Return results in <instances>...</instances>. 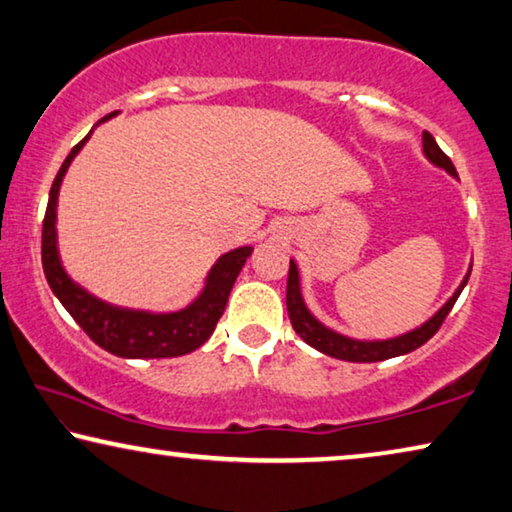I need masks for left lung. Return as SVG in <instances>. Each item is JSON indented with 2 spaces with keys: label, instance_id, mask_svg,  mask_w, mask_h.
Instances as JSON below:
<instances>
[{
  "label": "left lung",
  "instance_id": "8db88e82",
  "mask_svg": "<svg viewBox=\"0 0 512 512\" xmlns=\"http://www.w3.org/2000/svg\"><path fill=\"white\" fill-rule=\"evenodd\" d=\"M422 152H425V157L432 161L434 166L446 168L450 175L457 177L453 161L443 154V150L436 145V140L429 131L422 133ZM469 274H471V270L466 272L462 284H459L457 291L450 295L446 305L436 311L429 321L422 323L420 328L404 332V335H399V337L372 339V342H367V339H353V337L339 335V332L330 330L328 325H323L314 314H311L305 305V300H302L298 265H295V261L291 258V268H288V284H286V309H288V318H291V323H293V330L298 332V335L305 339L309 346H314L316 351L330 355V358L346 360V362H381V360L397 358V355H406V353L416 351V348L425 344L427 339H432L436 335V330L441 328V323L446 321V316L450 314V309H453V305L457 302L459 293L464 291L466 281H469Z\"/></svg>",
  "mask_w": 512,
  "mask_h": 512
}]
</instances>
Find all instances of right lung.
<instances>
[{
	"label": "right lung",
	"instance_id": "1",
	"mask_svg": "<svg viewBox=\"0 0 512 512\" xmlns=\"http://www.w3.org/2000/svg\"><path fill=\"white\" fill-rule=\"evenodd\" d=\"M113 115H106L101 122L110 120ZM92 131L80 140L69 152L62 168L53 182L48 198L46 219H43L41 235V261L43 272L57 300L69 311L80 328L87 332V337L94 344H99L103 351L120 355V358H175V355H187L203 346L217 328V321L224 314L228 295L238 279L242 265L247 263L254 247H240L228 251L212 265L207 272L205 286L198 298L189 307L180 311H168V314H154V311L127 309L110 305L87 293L83 286H78L69 274H66L62 258L57 249V196L62 180L69 170L71 161L83 150V145L90 140Z\"/></svg>",
	"mask_w": 512,
	"mask_h": 512
}]
</instances>
